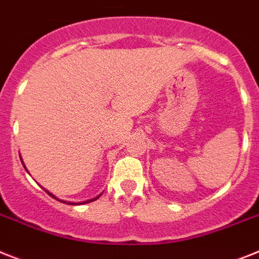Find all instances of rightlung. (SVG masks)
Listing matches in <instances>:
<instances>
[{"instance_id":"1","label":"right lung","mask_w":259,"mask_h":259,"mask_svg":"<svg viewBox=\"0 0 259 259\" xmlns=\"http://www.w3.org/2000/svg\"><path fill=\"white\" fill-rule=\"evenodd\" d=\"M21 161H22V159H21ZM22 164H23V161H22ZM23 168H25V169H26V166H25V164H23ZM26 170H27V169H26ZM45 191H46V189H45ZM46 192H48V194H50L51 197H53V198H55V200H58V198L55 197L54 194H53V193H50V192H49V191H46ZM99 196H100V194H99ZM99 196H98V197H95V198H93V200H89V201H83V202H78V204L80 205V204H87V202L95 201V200H98V198H99ZM62 202H66V201H62ZM67 204H68V205H74V202H67Z\"/></svg>"}]
</instances>
